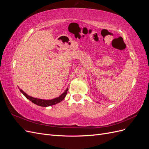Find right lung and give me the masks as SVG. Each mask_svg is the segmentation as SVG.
<instances>
[{
    "mask_svg": "<svg viewBox=\"0 0 149 149\" xmlns=\"http://www.w3.org/2000/svg\"><path fill=\"white\" fill-rule=\"evenodd\" d=\"M20 92L24 94V95L30 101L32 102L33 103L35 104L38 106H42V107H48L49 106H52V105H55L57 103H59L60 102H61V101H63L64 100V98L65 97L67 92H68V88L65 90V92L61 94V95L56 97L55 99H53V100H41V99H38V98H35V97H31L30 96H29L28 94H26L24 91H22V89L20 90Z\"/></svg>",
    "mask_w": 149,
    "mask_h": 149,
    "instance_id": "obj_1",
    "label": "right lung"
}]
</instances>
